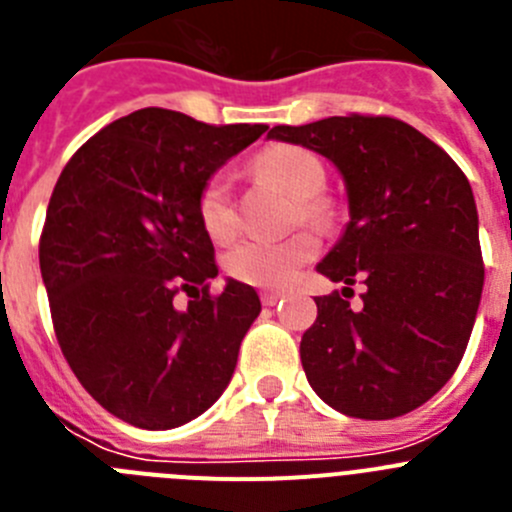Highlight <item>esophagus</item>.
Masks as SVG:
<instances>
[{"instance_id":"esophagus-1","label":"esophagus","mask_w":512,"mask_h":512,"mask_svg":"<svg viewBox=\"0 0 512 512\" xmlns=\"http://www.w3.org/2000/svg\"><path fill=\"white\" fill-rule=\"evenodd\" d=\"M284 295L282 292H261V302H264L266 307H274L277 302H282Z\"/></svg>"}]
</instances>
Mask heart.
I'll return each mask as SVG.
<instances>
[{"instance_id":"obj_1","label":"heart","mask_w":512,"mask_h":512,"mask_svg":"<svg viewBox=\"0 0 512 512\" xmlns=\"http://www.w3.org/2000/svg\"><path fill=\"white\" fill-rule=\"evenodd\" d=\"M253 171L277 182L297 200V215L305 223H323L328 207L318 194L325 184V166L318 156L302 146L277 143L253 158ZM200 217L215 241H228L238 230L233 187L225 174L210 176L200 192ZM318 253V243L307 233L289 235L284 241L251 238L228 253L225 266L235 279L253 287H284L292 282L302 264Z\"/></svg>"}]
</instances>
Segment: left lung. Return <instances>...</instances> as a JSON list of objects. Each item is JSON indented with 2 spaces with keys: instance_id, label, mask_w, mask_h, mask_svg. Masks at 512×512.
Returning a JSON list of instances; mask_svg holds the SVG:
<instances>
[{
  "instance_id": "obj_1",
  "label": "left lung",
  "mask_w": 512,
  "mask_h": 512,
  "mask_svg": "<svg viewBox=\"0 0 512 512\" xmlns=\"http://www.w3.org/2000/svg\"><path fill=\"white\" fill-rule=\"evenodd\" d=\"M266 138L325 156L346 187L348 223L318 264L346 287L315 297L318 320L300 343L307 382L351 418L420 408L456 372L485 284L469 179L395 117H325ZM356 281L367 284L359 308L342 300Z\"/></svg>"
}]
</instances>
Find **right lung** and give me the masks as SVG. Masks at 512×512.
Masks as SVG:
<instances>
[{
	"instance_id": "right-lung-1",
	"label": "right lung",
	"mask_w": 512,
	"mask_h": 512,
	"mask_svg": "<svg viewBox=\"0 0 512 512\" xmlns=\"http://www.w3.org/2000/svg\"><path fill=\"white\" fill-rule=\"evenodd\" d=\"M261 133L146 107L99 130L58 176L40 235L53 328L84 390L125 423H189L233 377L261 302L235 279L207 292L217 266L200 192Z\"/></svg>"
}]
</instances>
